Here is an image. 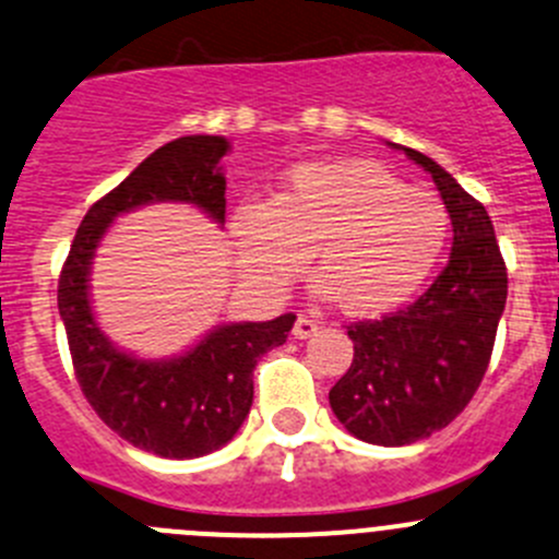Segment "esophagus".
I'll use <instances>...</instances> for the list:
<instances>
[{
  "label": "esophagus",
  "mask_w": 559,
  "mask_h": 559,
  "mask_svg": "<svg viewBox=\"0 0 559 559\" xmlns=\"http://www.w3.org/2000/svg\"><path fill=\"white\" fill-rule=\"evenodd\" d=\"M318 332V321L316 318H310V316H299L296 318V323H294V334L299 340H307V337H312V334Z\"/></svg>",
  "instance_id": "obj_1"
}]
</instances>
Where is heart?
I'll list each match as a JSON object with an SVG mask.
<instances>
[{
	"label": "heart",
	"instance_id": "b5f03b06",
	"mask_svg": "<svg viewBox=\"0 0 559 559\" xmlns=\"http://www.w3.org/2000/svg\"><path fill=\"white\" fill-rule=\"evenodd\" d=\"M450 230L442 197L368 158L299 164L265 203L238 205L230 219L254 285L285 288L312 252L321 294L350 316L406 305L442 260Z\"/></svg>",
	"mask_w": 559,
	"mask_h": 559
}]
</instances>
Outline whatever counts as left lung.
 Listing matches in <instances>:
<instances>
[{"label":"left lung","mask_w":559,"mask_h":559,"mask_svg":"<svg viewBox=\"0 0 559 559\" xmlns=\"http://www.w3.org/2000/svg\"><path fill=\"white\" fill-rule=\"evenodd\" d=\"M401 151L442 191L453 219L450 263L417 301L350 323L354 359L329 390L334 417L384 448L428 439L464 412L491 362L508 299V269L483 203L433 158Z\"/></svg>","instance_id":"left-lung-1"}]
</instances>
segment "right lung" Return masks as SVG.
<instances>
[{"label": "right lung", "mask_w": 559, "mask_h": 559, "mask_svg": "<svg viewBox=\"0 0 559 559\" xmlns=\"http://www.w3.org/2000/svg\"><path fill=\"white\" fill-rule=\"evenodd\" d=\"M225 136H180L145 158L84 214L57 285L73 373L90 406L134 448L162 459H200L236 436L252 406V370L265 350L288 340L296 316L230 323L178 359L147 362L117 350L93 318L90 263L115 216L147 203H191L225 222Z\"/></svg>", "instance_id": "1"}]
</instances>
